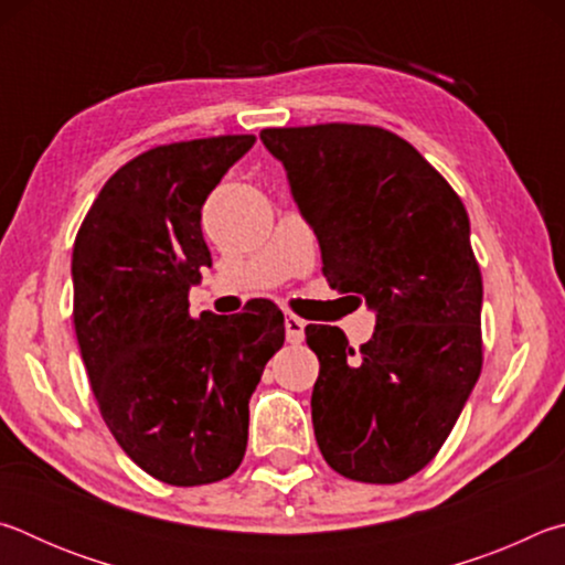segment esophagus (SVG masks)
<instances>
[{
    "label": "esophagus",
    "mask_w": 565,
    "mask_h": 565,
    "mask_svg": "<svg viewBox=\"0 0 565 565\" xmlns=\"http://www.w3.org/2000/svg\"><path fill=\"white\" fill-rule=\"evenodd\" d=\"M284 329H286V341H289V343H301L303 341V331H306V321L299 319V317H294V313H286Z\"/></svg>",
    "instance_id": "34e87169"
}]
</instances>
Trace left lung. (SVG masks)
Returning a JSON list of instances; mask_svg holds the SVG:
<instances>
[{
    "label": "left lung",
    "mask_w": 565,
    "mask_h": 565,
    "mask_svg": "<svg viewBox=\"0 0 565 565\" xmlns=\"http://www.w3.org/2000/svg\"><path fill=\"white\" fill-rule=\"evenodd\" d=\"M331 289L376 313L359 351L306 327L319 356L311 420L327 463L363 483L420 471L481 374L483 281L468 214L448 181L396 134L363 124L264 129Z\"/></svg>",
    "instance_id": "1"
}]
</instances>
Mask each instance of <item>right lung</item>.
I'll use <instances>...</instances> for the list:
<instances>
[{"instance_id": "right-lung-1", "label": "right lung", "mask_w": 565, "mask_h": 565, "mask_svg": "<svg viewBox=\"0 0 565 565\" xmlns=\"http://www.w3.org/2000/svg\"><path fill=\"white\" fill-rule=\"evenodd\" d=\"M252 134L149 149L94 199L72 254L74 329L104 424L134 463L171 486L232 476L248 398L284 343V313L189 317L212 254L202 206Z\"/></svg>"}]
</instances>
